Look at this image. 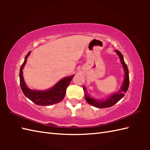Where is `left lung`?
<instances>
[{"label":"left lung","mask_w":150,"mask_h":150,"mask_svg":"<svg viewBox=\"0 0 150 150\" xmlns=\"http://www.w3.org/2000/svg\"><path fill=\"white\" fill-rule=\"evenodd\" d=\"M115 52L117 53L118 56L119 57L121 64H122V67L124 68V73H125V74H124V80L123 81L122 87H121L120 90L119 91H117V93L111 95V96L107 98L106 100H96L95 99V98H91V97L89 96L88 95L85 94V98H86V100L87 101V103L88 104L92 105V106L97 107L98 108H109L113 106V105L115 104L118 101H119L121 98L124 97V95H125V93L128 90L129 79V71H128V67H127V65L126 64L125 62H124V57L122 55V53L118 50H115ZM83 89H84V92H86L85 86L83 87Z\"/></svg>","instance_id":"obj_1"}]
</instances>
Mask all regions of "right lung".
Instances as JSON below:
<instances>
[{
	"label": "right lung",
	"mask_w": 150,
	"mask_h": 150,
	"mask_svg": "<svg viewBox=\"0 0 150 150\" xmlns=\"http://www.w3.org/2000/svg\"><path fill=\"white\" fill-rule=\"evenodd\" d=\"M30 53L31 52H29L25 57L24 61L21 67L20 73H19L20 84L22 92L25 96L30 100L39 106H50V105L60 103L64 97L66 89L74 75L63 78L57 82L53 87L47 90L39 91L31 90L28 88L25 84L23 75H22V69L24 68V65L26 64L27 58L30 55Z\"/></svg>",
	"instance_id": "add662e5"
}]
</instances>
